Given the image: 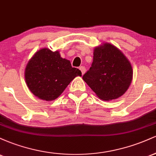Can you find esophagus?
Here are the masks:
<instances>
[{
    "instance_id": "obj_1",
    "label": "esophagus",
    "mask_w": 156,
    "mask_h": 156,
    "mask_svg": "<svg viewBox=\"0 0 156 156\" xmlns=\"http://www.w3.org/2000/svg\"><path fill=\"white\" fill-rule=\"evenodd\" d=\"M79 69H80V71H81L82 75H83L84 73H85V72H86V68H85V67H83V66H81V67H79Z\"/></svg>"
}]
</instances>
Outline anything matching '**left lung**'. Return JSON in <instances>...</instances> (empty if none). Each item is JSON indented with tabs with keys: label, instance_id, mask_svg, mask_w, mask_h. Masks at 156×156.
<instances>
[{
	"label": "left lung",
	"instance_id": "8db88e82",
	"mask_svg": "<svg viewBox=\"0 0 156 156\" xmlns=\"http://www.w3.org/2000/svg\"><path fill=\"white\" fill-rule=\"evenodd\" d=\"M92 66L83 76V80L96 95L109 101L124 94L133 78V69L122 52L109 43L94 50Z\"/></svg>",
	"mask_w": 156,
	"mask_h": 156
}]
</instances>
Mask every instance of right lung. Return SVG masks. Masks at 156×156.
Instances as JSON below:
<instances>
[{"label":"right lung","instance_id":"obj_1","mask_svg":"<svg viewBox=\"0 0 156 156\" xmlns=\"http://www.w3.org/2000/svg\"><path fill=\"white\" fill-rule=\"evenodd\" d=\"M81 72L71 66L70 62L61 57L58 51L42 48L27 64L25 78L28 89L39 99H56L66 87Z\"/></svg>","mask_w":156,"mask_h":156}]
</instances>
